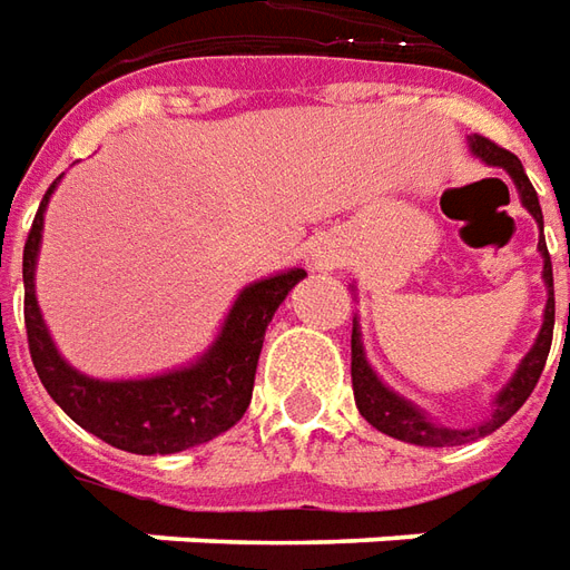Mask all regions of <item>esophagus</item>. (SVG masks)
I'll list each match as a JSON object with an SVG mask.
<instances>
[{"label":"esophagus","instance_id":"34e87169","mask_svg":"<svg viewBox=\"0 0 570 570\" xmlns=\"http://www.w3.org/2000/svg\"><path fill=\"white\" fill-rule=\"evenodd\" d=\"M313 261H316L318 266H334V264H337V261H341V257H337V254H334V252H318L316 257H313Z\"/></svg>","mask_w":570,"mask_h":570}]
</instances>
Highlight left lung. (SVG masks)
Returning a JSON list of instances; mask_svg holds the SVG:
<instances>
[{
	"label": "left lung",
	"instance_id": "obj_1",
	"mask_svg": "<svg viewBox=\"0 0 570 570\" xmlns=\"http://www.w3.org/2000/svg\"><path fill=\"white\" fill-rule=\"evenodd\" d=\"M470 149L482 159V163L500 165V168L510 171L512 184H515L519 196H522V205L531 212V217H534L537 224H540V236H543V212H540L537 193L534 187H531L528 175H524L519 156H512L510 149L498 147L494 140H488V137L482 135L470 137ZM537 248L543 254V282H547V288H550L547 309H543V328L537 334L531 353L522 358V365H519L515 374L510 377V383L498 393L491 414H488L479 426H470V430H451V426L433 423L423 414L421 407L411 405L402 395H395L390 386H383V381L374 374V368L368 365V358H365L362 331H358V325H353V393H356L358 414H362L374 430H381V433L393 435V439H402V442H411V445L423 448L463 445V442H475V439H482V435H491L494 430H500V426L510 421L512 414L524 405V399L534 393L537 381H540V374H543V365H547V356H550L552 325H556V294H552L550 252H547V242H540Z\"/></svg>",
	"mask_w": 570,
	"mask_h": 570
}]
</instances>
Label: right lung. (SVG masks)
I'll return each mask as SVG.
<instances>
[{
  "label": "right lung",
  "instance_id": "1",
  "mask_svg": "<svg viewBox=\"0 0 570 570\" xmlns=\"http://www.w3.org/2000/svg\"><path fill=\"white\" fill-rule=\"evenodd\" d=\"M58 180L33 217L23 245V322L36 374L48 395L63 407L82 430L104 439L107 445L131 454H175L214 435L227 433L248 411L254 371L264 346L266 325L278 304L306 276L304 269L276 273L252 282L236 297L217 341L187 368L140 377V381H98L67 365L48 334L39 301H36V257L42 242L46 208Z\"/></svg>",
  "mask_w": 570,
  "mask_h": 570
}]
</instances>
